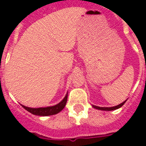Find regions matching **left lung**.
I'll list each match as a JSON object with an SVG mask.
<instances>
[{
  "instance_id": "8db88e82",
  "label": "left lung",
  "mask_w": 146,
  "mask_h": 146,
  "mask_svg": "<svg viewBox=\"0 0 146 146\" xmlns=\"http://www.w3.org/2000/svg\"><path fill=\"white\" fill-rule=\"evenodd\" d=\"M127 101V100H126ZM126 101H124L123 102H122L121 104L118 105V106H113V107H99V106H93V107L97 109V110H105V111H111V110H117L120 108L122 106H123V104L125 103Z\"/></svg>"
}]
</instances>
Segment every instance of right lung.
Returning <instances> with one entry per match:
<instances>
[{"label": "right lung", "mask_w": 146, "mask_h": 146, "mask_svg": "<svg viewBox=\"0 0 146 146\" xmlns=\"http://www.w3.org/2000/svg\"><path fill=\"white\" fill-rule=\"evenodd\" d=\"M67 97L68 95L65 96V98H63V100L59 102L58 104L55 105L54 106H49V107H44V108H30L27 107L25 106H22L27 110V111H29L30 113H31L33 115H37V116H51V115H54L57 114L58 113H59L60 111L63 110L64 107L66 106L67 102Z\"/></svg>", "instance_id": "right-lung-1"}]
</instances>
